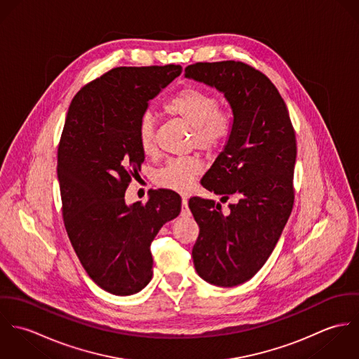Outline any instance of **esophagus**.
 Instances as JSON below:
<instances>
[{
	"instance_id": "obj_1",
	"label": "esophagus",
	"mask_w": 359,
	"mask_h": 359,
	"mask_svg": "<svg viewBox=\"0 0 359 359\" xmlns=\"http://www.w3.org/2000/svg\"><path fill=\"white\" fill-rule=\"evenodd\" d=\"M181 215L182 217H189L191 215V211H189V207H188V199L184 196L182 198V208H181Z\"/></svg>"
}]
</instances>
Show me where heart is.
<instances>
[{"instance_id": "b5f03b06", "label": "heart", "mask_w": 359, "mask_h": 359, "mask_svg": "<svg viewBox=\"0 0 359 359\" xmlns=\"http://www.w3.org/2000/svg\"><path fill=\"white\" fill-rule=\"evenodd\" d=\"M164 110L194 127L192 147L207 154L219 151L232 134L233 117L231 111L219 107V101L214 95L199 88H182L165 102ZM137 141L144 154H154L156 118L149 111L144 113L138 121ZM202 172L203 164L195 156L172 158L154 172V180L157 187L175 192H188Z\"/></svg>"}]
</instances>
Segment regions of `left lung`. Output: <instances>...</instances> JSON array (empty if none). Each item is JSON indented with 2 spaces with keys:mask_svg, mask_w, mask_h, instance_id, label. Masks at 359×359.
<instances>
[{
  "mask_svg": "<svg viewBox=\"0 0 359 359\" xmlns=\"http://www.w3.org/2000/svg\"><path fill=\"white\" fill-rule=\"evenodd\" d=\"M185 76L224 93L232 107L228 144L201 184L228 205L192 196L199 225L192 257L211 285L232 287L252 279L275 249L294 203L296 133L272 81L239 60L198 62Z\"/></svg>",
  "mask_w": 359,
  "mask_h": 359,
  "instance_id": "obj_1",
  "label": "left lung"
}]
</instances>
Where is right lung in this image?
<instances>
[{
  "mask_svg": "<svg viewBox=\"0 0 359 359\" xmlns=\"http://www.w3.org/2000/svg\"><path fill=\"white\" fill-rule=\"evenodd\" d=\"M181 72L180 65L114 67L86 84L69 106L57 147L62 217L88 276L116 296L149 283L151 243L181 211V196L170 189L152 191L144 205L124 201L145 160L138 121Z\"/></svg>",
  "mask_w": 359,
  "mask_h": 359,
  "instance_id": "1",
  "label": "right lung"
}]
</instances>
